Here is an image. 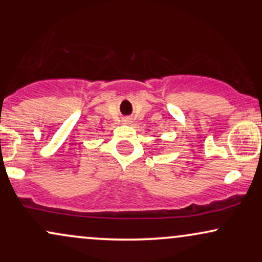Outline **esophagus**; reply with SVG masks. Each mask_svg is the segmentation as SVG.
<instances>
[{
  "instance_id": "1",
  "label": "esophagus",
  "mask_w": 262,
  "mask_h": 262,
  "mask_svg": "<svg viewBox=\"0 0 262 262\" xmlns=\"http://www.w3.org/2000/svg\"><path fill=\"white\" fill-rule=\"evenodd\" d=\"M123 124H130L132 123V118H128V117H125V118H123Z\"/></svg>"
}]
</instances>
